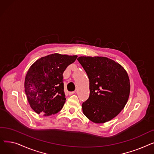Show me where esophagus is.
<instances>
[{"label":"esophagus","instance_id":"1","mask_svg":"<svg viewBox=\"0 0 154 154\" xmlns=\"http://www.w3.org/2000/svg\"><path fill=\"white\" fill-rule=\"evenodd\" d=\"M75 93V92L74 91V92H69V95H73V94H74Z\"/></svg>","mask_w":154,"mask_h":154}]
</instances>
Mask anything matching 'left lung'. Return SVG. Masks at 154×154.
I'll return each mask as SVG.
<instances>
[{
	"label": "left lung",
	"instance_id": "left-lung-1",
	"mask_svg": "<svg viewBox=\"0 0 154 154\" xmlns=\"http://www.w3.org/2000/svg\"><path fill=\"white\" fill-rule=\"evenodd\" d=\"M89 79L90 95L82 103L84 114L95 124L114 119L124 108L130 94L127 72L106 57L81 56L77 59Z\"/></svg>",
	"mask_w": 154,
	"mask_h": 154
}]
</instances>
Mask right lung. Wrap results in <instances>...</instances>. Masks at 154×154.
Returning a JSON list of instances; mask_svg holds the SVG:
<instances>
[{"mask_svg": "<svg viewBox=\"0 0 154 154\" xmlns=\"http://www.w3.org/2000/svg\"><path fill=\"white\" fill-rule=\"evenodd\" d=\"M77 55H48L30 67L24 88L30 107L37 114L50 116L59 112L66 102L63 73Z\"/></svg>", "mask_w": 154, "mask_h": 154, "instance_id": "add662e5", "label": "right lung"}]
</instances>
